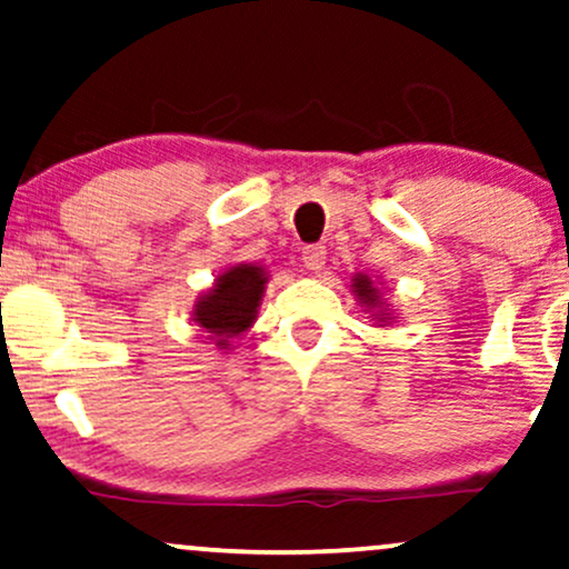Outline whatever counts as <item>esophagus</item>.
I'll return each instance as SVG.
<instances>
[{"instance_id":"esophagus-1","label":"esophagus","mask_w":569,"mask_h":569,"mask_svg":"<svg viewBox=\"0 0 569 569\" xmlns=\"http://www.w3.org/2000/svg\"><path fill=\"white\" fill-rule=\"evenodd\" d=\"M326 247H320V243H312V247H305V251H301V262H305L307 270L318 272L326 268Z\"/></svg>"}]
</instances>
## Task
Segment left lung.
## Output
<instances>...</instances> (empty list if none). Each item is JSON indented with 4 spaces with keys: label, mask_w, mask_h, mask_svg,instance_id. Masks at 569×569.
Segmentation results:
<instances>
[{
    "label": "left lung",
    "mask_w": 569,
    "mask_h": 569,
    "mask_svg": "<svg viewBox=\"0 0 569 569\" xmlns=\"http://www.w3.org/2000/svg\"><path fill=\"white\" fill-rule=\"evenodd\" d=\"M351 291H355L359 305L365 307V312H370V318L376 320L378 326H391L393 312H388V305L380 299L376 280H372L370 276H365V272H357V276L351 278Z\"/></svg>",
    "instance_id": "left-lung-1"
}]
</instances>
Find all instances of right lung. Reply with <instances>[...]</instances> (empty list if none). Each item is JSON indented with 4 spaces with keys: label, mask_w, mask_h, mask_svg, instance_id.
I'll use <instances>...</instances> for the list:
<instances>
[{
    "label": "right lung",
    "mask_w": 569,
    "mask_h": 569,
    "mask_svg": "<svg viewBox=\"0 0 569 569\" xmlns=\"http://www.w3.org/2000/svg\"><path fill=\"white\" fill-rule=\"evenodd\" d=\"M264 286H268V272L262 264H231L197 299L191 320L204 330L214 347L231 349L233 338H241L254 326Z\"/></svg>",
    "instance_id": "add662e5"
}]
</instances>
